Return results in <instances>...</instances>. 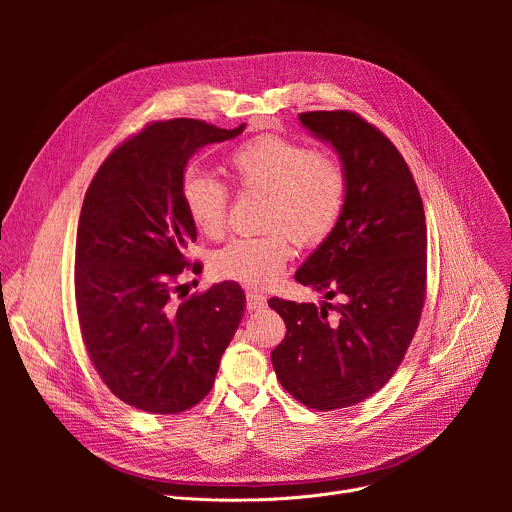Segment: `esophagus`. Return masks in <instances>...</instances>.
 Returning <instances> with one entry per match:
<instances>
[{
	"mask_svg": "<svg viewBox=\"0 0 512 512\" xmlns=\"http://www.w3.org/2000/svg\"><path fill=\"white\" fill-rule=\"evenodd\" d=\"M265 306H267V298L263 294H259V291H249V294H247V308L251 312L263 310Z\"/></svg>",
	"mask_w": 512,
	"mask_h": 512,
	"instance_id": "obj_1",
	"label": "esophagus"
}]
</instances>
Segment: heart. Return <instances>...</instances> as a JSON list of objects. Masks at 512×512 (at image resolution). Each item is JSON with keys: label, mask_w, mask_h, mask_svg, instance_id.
Instances as JSON below:
<instances>
[{"label": "heart", "mask_w": 512, "mask_h": 512, "mask_svg": "<svg viewBox=\"0 0 512 512\" xmlns=\"http://www.w3.org/2000/svg\"><path fill=\"white\" fill-rule=\"evenodd\" d=\"M237 186L267 192L263 225L271 231L237 237L218 249L210 267L216 277L261 287L275 281L294 255V234L302 245L324 241L336 227L346 198L342 166L326 154L281 135H259L227 156ZM182 204L190 223L206 237L227 225L229 192L214 176L190 170L182 180Z\"/></svg>", "instance_id": "1"}]
</instances>
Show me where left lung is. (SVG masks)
Segmentation results:
<instances>
[{"instance_id": "1", "label": "left lung", "mask_w": 512, "mask_h": 512, "mask_svg": "<svg viewBox=\"0 0 512 512\" xmlns=\"http://www.w3.org/2000/svg\"><path fill=\"white\" fill-rule=\"evenodd\" d=\"M300 123L338 154L346 198L296 271L322 306L269 300L287 328L271 362L289 395L332 411L375 395L401 364L425 300L427 227L415 180L377 127L352 111L300 113Z\"/></svg>"}]
</instances>
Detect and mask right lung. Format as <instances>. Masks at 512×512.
I'll list each match as a JSON object with an SVG mask.
<instances>
[{"label": "right lung", "instance_id": "add662e5", "mask_svg": "<svg viewBox=\"0 0 512 512\" xmlns=\"http://www.w3.org/2000/svg\"><path fill=\"white\" fill-rule=\"evenodd\" d=\"M243 129L150 123L111 152L85 194L75 251L81 334L103 383L135 409L174 415L200 403L241 324L239 283L184 298L178 275L196 241L182 204L186 164Z\"/></svg>", "mask_w": 512, "mask_h": 512}]
</instances>
